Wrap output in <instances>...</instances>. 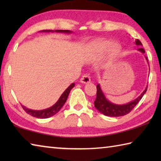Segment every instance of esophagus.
Wrapping results in <instances>:
<instances>
[{
    "mask_svg": "<svg viewBox=\"0 0 161 161\" xmlns=\"http://www.w3.org/2000/svg\"><path fill=\"white\" fill-rule=\"evenodd\" d=\"M90 77H89V75H84L82 76V77L80 79V82L82 84H87L90 82Z\"/></svg>",
    "mask_w": 161,
    "mask_h": 161,
    "instance_id": "1",
    "label": "esophagus"
}]
</instances>
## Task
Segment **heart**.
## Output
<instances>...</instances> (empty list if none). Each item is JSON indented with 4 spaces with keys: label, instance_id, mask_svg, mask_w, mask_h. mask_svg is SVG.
I'll list each match as a JSON object with an SVG mask.
<instances>
[{
    "label": "heart",
    "instance_id": "1",
    "mask_svg": "<svg viewBox=\"0 0 161 161\" xmlns=\"http://www.w3.org/2000/svg\"><path fill=\"white\" fill-rule=\"evenodd\" d=\"M108 48L112 54L117 53L119 50V45L115 42L112 43L111 40H96L92 42L87 47V50L92 56H97L105 53Z\"/></svg>",
    "mask_w": 161,
    "mask_h": 161
}]
</instances>
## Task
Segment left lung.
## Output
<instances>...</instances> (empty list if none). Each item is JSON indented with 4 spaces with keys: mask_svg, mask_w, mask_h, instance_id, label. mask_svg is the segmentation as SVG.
Returning a JSON list of instances; mask_svg holds the SVG:
<instances>
[{
    "mask_svg": "<svg viewBox=\"0 0 161 161\" xmlns=\"http://www.w3.org/2000/svg\"><path fill=\"white\" fill-rule=\"evenodd\" d=\"M135 43L138 46L143 45L139 40H136ZM138 51L141 52L143 54L145 53V50L141 47H139V49H138ZM145 58L146 59L147 62L148 63V59H147L146 57H145ZM147 88H148V86L146 87L145 90L139 96L134 100L131 101V102L124 103V104H117V103L111 102L110 101L107 99V98L106 97L102 88H101L100 84H98L97 85V98L96 100L94 101V107L100 113H102L103 115L107 116L119 117L126 115L127 114H129L136 107V105L139 102V101L142 99L143 96L145 94L147 91Z\"/></svg>",
    "mask_w": 161,
    "mask_h": 161,
    "instance_id": "1",
    "label": "left lung"
}]
</instances>
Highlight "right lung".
<instances>
[{
  "mask_svg": "<svg viewBox=\"0 0 161 161\" xmlns=\"http://www.w3.org/2000/svg\"><path fill=\"white\" fill-rule=\"evenodd\" d=\"M40 32H60V33H66V34H69L72 33V31H66V30H56V31H52V30H44V31H41ZM75 83L71 84L70 85L67 87V88L65 89V91L62 94L60 97L59 98V99L53 106H52L51 107H49L47 108H45V109L42 110H33L31 109V108H27L25 106L22 105L23 109L25 111L26 113H28L30 115L36 117L38 119H47L50 118V117L55 115L57 113H58V111L61 109L62 107H63L64 104L66 102L67 99V97L69 96V94L73 87L75 86Z\"/></svg>",
  "mask_w": 161,
  "mask_h": 161,
  "instance_id": "right-lung-1",
  "label": "right lung"
}]
</instances>
